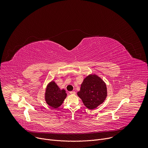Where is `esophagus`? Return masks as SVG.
<instances>
[{
	"label": "esophagus",
	"mask_w": 148,
	"mask_h": 148,
	"mask_svg": "<svg viewBox=\"0 0 148 148\" xmlns=\"http://www.w3.org/2000/svg\"><path fill=\"white\" fill-rule=\"evenodd\" d=\"M70 94H75V92L74 91H70Z\"/></svg>",
	"instance_id": "34e87169"
}]
</instances>
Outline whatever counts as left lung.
I'll list each match as a JSON object with an SVG mask.
<instances>
[{
    "mask_svg": "<svg viewBox=\"0 0 148 148\" xmlns=\"http://www.w3.org/2000/svg\"><path fill=\"white\" fill-rule=\"evenodd\" d=\"M77 95L87 108L94 110L101 104L107 96L106 84L97 75H89L84 79Z\"/></svg>",
    "mask_w": 148,
    "mask_h": 148,
    "instance_id": "1",
    "label": "left lung"
}]
</instances>
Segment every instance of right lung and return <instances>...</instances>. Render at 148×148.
Here are the masks:
<instances>
[{
    "label": "right lung",
    "instance_id": "obj_1",
    "mask_svg": "<svg viewBox=\"0 0 148 148\" xmlns=\"http://www.w3.org/2000/svg\"><path fill=\"white\" fill-rule=\"evenodd\" d=\"M67 97L66 91L62 89L61 90L57 84L54 82H51L47 87L45 94V99L46 103L53 108H57L62 103Z\"/></svg>",
    "mask_w": 148,
    "mask_h": 148
}]
</instances>
